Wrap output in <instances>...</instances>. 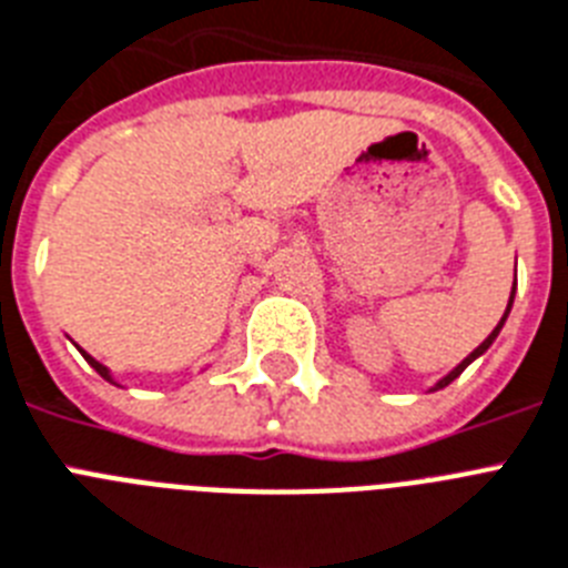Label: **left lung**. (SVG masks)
<instances>
[{"label":"left lung","instance_id":"obj_1","mask_svg":"<svg viewBox=\"0 0 568 568\" xmlns=\"http://www.w3.org/2000/svg\"><path fill=\"white\" fill-rule=\"evenodd\" d=\"M510 304H514V290H510V302H508V311H510ZM508 311H505L503 322H499V325H496V327H494V334L487 336V339H485V342H481L479 348L473 351L470 357H467V359H462V363H458V365H456V368H453V372H449V374H447V377H444V379H442V383H438V386H435V388H444V386H449V383H453V379H456V377H458V374H462V372H464V368H467V365H470V363H473V359H476V357H481V354H485V351H487V348H490V342H494V339H496V334H499V331H503V325H505V318H508Z\"/></svg>","mask_w":568,"mask_h":568}]
</instances>
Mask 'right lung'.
Masks as SVG:
<instances>
[{
  "label": "right lung",
  "mask_w": 568,
  "mask_h": 568,
  "mask_svg": "<svg viewBox=\"0 0 568 568\" xmlns=\"http://www.w3.org/2000/svg\"><path fill=\"white\" fill-rule=\"evenodd\" d=\"M81 354H83V351H81ZM83 357H87V363H89V365H92V368H95V372H98V374H101V377H104V379H110V372H106L104 365H101V363H95V359L89 357V354H83Z\"/></svg>",
  "instance_id": "add662e5"
}]
</instances>
